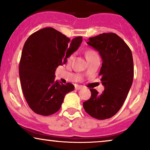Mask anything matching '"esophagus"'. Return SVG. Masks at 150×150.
Here are the masks:
<instances>
[{
    "label": "esophagus",
    "instance_id": "obj_1",
    "mask_svg": "<svg viewBox=\"0 0 150 150\" xmlns=\"http://www.w3.org/2000/svg\"><path fill=\"white\" fill-rule=\"evenodd\" d=\"M82 86L81 85H75V89H77V90H79V89H82Z\"/></svg>",
    "mask_w": 150,
    "mask_h": 150
}]
</instances>
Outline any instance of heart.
I'll return each instance as SVG.
<instances>
[{"label":"heart","mask_w":150,"mask_h":150,"mask_svg":"<svg viewBox=\"0 0 150 150\" xmlns=\"http://www.w3.org/2000/svg\"><path fill=\"white\" fill-rule=\"evenodd\" d=\"M95 55H97V53L95 52L94 51H92V50H90V51H88L87 52V53H86V57H89V56H95ZM73 56H70L69 58H68V60L69 61H71L72 59H73Z\"/></svg>","instance_id":"1"}]
</instances>
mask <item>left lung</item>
<instances>
[{
	"instance_id": "left-lung-1",
	"label": "left lung",
	"mask_w": 150,
	"mask_h": 150,
	"mask_svg": "<svg viewBox=\"0 0 150 150\" xmlns=\"http://www.w3.org/2000/svg\"><path fill=\"white\" fill-rule=\"evenodd\" d=\"M87 44L97 51L102 59L99 75L104 90L99 94L95 89H90L91 97L83 103V107L93 118L107 119L119 111L132 86V52L124 41L114 33L89 38Z\"/></svg>"
}]
</instances>
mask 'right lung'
I'll use <instances>...</instances> for the list:
<instances>
[{
	"instance_id": "obj_1",
	"label": "right lung",
	"mask_w": 150,
	"mask_h": 150,
	"mask_svg": "<svg viewBox=\"0 0 150 150\" xmlns=\"http://www.w3.org/2000/svg\"><path fill=\"white\" fill-rule=\"evenodd\" d=\"M82 42V37L70 40L52 27L37 31L27 39L19 75L23 94L34 112L42 116L57 112L65 94L75 88L71 83L63 85L55 80V71L66 63Z\"/></svg>"
}]
</instances>
